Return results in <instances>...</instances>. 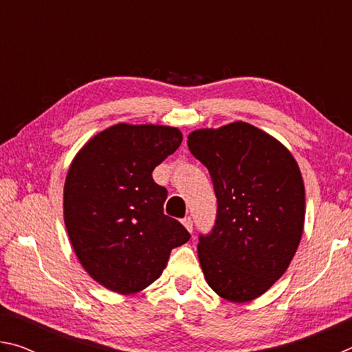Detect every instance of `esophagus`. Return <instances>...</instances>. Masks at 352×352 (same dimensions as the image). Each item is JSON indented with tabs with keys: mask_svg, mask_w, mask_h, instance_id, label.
I'll return each mask as SVG.
<instances>
[{
	"mask_svg": "<svg viewBox=\"0 0 352 352\" xmlns=\"http://www.w3.org/2000/svg\"><path fill=\"white\" fill-rule=\"evenodd\" d=\"M182 223L186 226V230L189 231V233H192V219L190 217H184L183 220H182Z\"/></svg>",
	"mask_w": 352,
	"mask_h": 352,
	"instance_id": "34e87169",
	"label": "esophagus"
}]
</instances>
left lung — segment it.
Wrapping results in <instances>:
<instances>
[{"label": "left lung", "mask_w": 352, "mask_h": 352, "mask_svg": "<svg viewBox=\"0 0 352 352\" xmlns=\"http://www.w3.org/2000/svg\"><path fill=\"white\" fill-rule=\"evenodd\" d=\"M217 197L211 233L199 236V261L219 296L245 302L287 270L305 226V183L292 153L252 124L237 121L189 133Z\"/></svg>", "instance_id": "obj_1"}]
</instances>
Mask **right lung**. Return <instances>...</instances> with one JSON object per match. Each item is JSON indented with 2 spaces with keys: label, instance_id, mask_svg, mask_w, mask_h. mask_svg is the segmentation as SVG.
Segmentation results:
<instances>
[{
  "label": "right lung",
  "instance_id": "right-lung-1",
  "mask_svg": "<svg viewBox=\"0 0 352 352\" xmlns=\"http://www.w3.org/2000/svg\"><path fill=\"white\" fill-rule=\"evenodd\" d=\"M175 127L116 124L83 146L63 189L65 225L94 281L136 294L162 275L172 248L190 234L163 212L166 188L152 172L182 144Z\"/></svg>",
  "mask_w": 352,
  "mask_h": 352
}]
</instances>
